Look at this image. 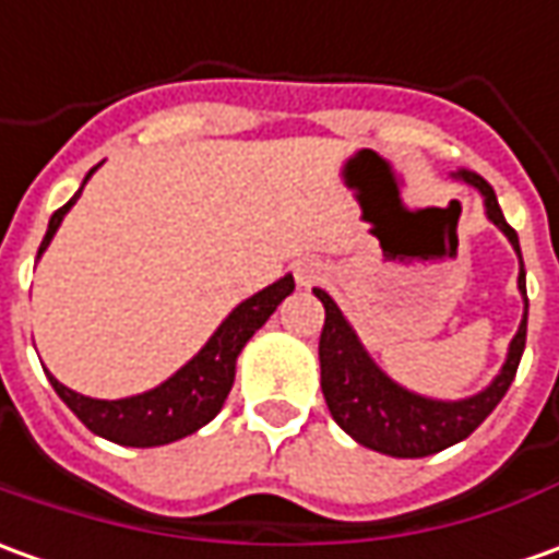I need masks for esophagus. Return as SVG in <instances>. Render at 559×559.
<instances>
[{
	"label": "esophagus",
	"instance_id": "34e87169",
	"mask_svg": "<svg viewBox=\"0 0 559 559\" xmlns=\"http://www.w3.org/2000/svg\"><path fill=\"white\" fill-rule=\"evenodd\" d=\"M324 278H328V265L321 263V260H302V263H296V284L299 287H314V284H321Z\"/></svg>",
	"mask_w": 559,
	"mask_h": 559
}]
</instances>
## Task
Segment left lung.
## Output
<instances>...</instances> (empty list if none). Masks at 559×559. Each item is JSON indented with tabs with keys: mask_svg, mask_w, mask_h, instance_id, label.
<instances>
[{
	"mask_svg": "<svg viewBox=\"0 0 559 559\" xmlns=\"http://www.w3.org/2000/svg\"><path fill=\"white\" fill-rule=\"evenodd\" d=\"M453 177L474 186L484 195L487 219L511 241V248L520 257L518 231L508 226L492 186L480 174L465 168L455 170ZM518 290L523 296V321L508 345L499 376L487 389L471 394V397L440 401V397H425V394H416V391L404 389L401 382H394L370 358V352L364 348L355 328L348 324L340 306L330 299L328 290L314 287V296L324 306V330H321V343H318V358H321V391H324L330 416L336 419V425L348 438L358 440L360 447L394 455V459H423V455L440 453V450L468 438L471 431L499 407L504 391L511 389L520 355L526 348L530 299H526L523 257H520Z\"/></svg>",
	"mask_w": 559,
	"mask_h": 559,
	"instance_id": "8db88e82",
	"label": "left lung"
}]
</instances>
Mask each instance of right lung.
Masks as SVG:
<instances>
[{
    "label": "right lung",
    "instance_id": "1",
    "mask_svg": "<svg viewBox=\"0 0 559 559\" xmlns=\"http://www.w3.org/2000/svg\"><path fill=\"white\" fill-rule=\"evenodd\" d=\"M97 168H91L88 177L79 186V192L60 211L51 214L48 231H45L39 245V257L48 250L55 231L63 223V216L70 214V207L79 201L82 189H85L91 174ZM294 275H284L275 284L263 287L260 294L238 302L226 314V321L214 330V336L201 345L195 358L186 360L177 373L168 376L162 385L143 391V394H131V397H119V401H97V397H85L79 391L67 389L51 373H48V382L55 385L60 401L85 423V428H91L100 438L121 443V447H165V443H174V440L186 438V435H195L199 428H204L223 409L231 391V382H235V360L241 355V348L269 321V314L294 294Z\"/></svg>",
    "mask_w": 559,
    "mask_h": 559
}]
</instances>
